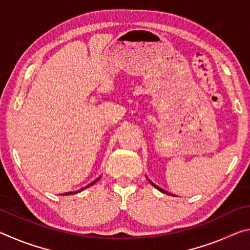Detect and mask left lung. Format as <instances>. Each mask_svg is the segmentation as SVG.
Instances as JSON below:
<instances>
[{"instance_id":"8db88e82","label":"left lung","mask_w":250,"mask_h":250,"mask_svg":"<svg viewBox=\"0 0 250 250\" xmlns=\"http://www.w3.org/2000/svg\"><path fill=\"white\" fill-rule=\"evenodd\" d=\"M147 180H149V179H147ZM149 182H150V183H151L152 185H153V186H154V188H158V189H159V191H161V192H162V193H166V194H167V195H172V194H171V193H168V192H167V191H164V189H163V188H159V186H158V185H155V184L153 183V182H151L150 180H149Z\"/></svg>"}]
</instances>
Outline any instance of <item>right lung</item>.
I'll return each mask as SVG.
<instances>
[{
	"mask_svg": "<svg viewBox=\"0 0 250 250\" xmlns=\"http://www.w3.org/2000/svg\"><path fill=\"white\" fill-rule=\"evenodd\" d=\"M100 177L101 176H99L98 179H96L95 181H92L90 184H88V185H86L84 186V188H80V189H78V191H74V192H67V193H64L62 194V195H73V194H77V193H79V192H82V191H83V189H86V188H89V186H91V185H94V184H96V182H98L99 180H100Z\"/></svg>",
	"mask_w": 250,
	"mask_h": 250,
	"instance_id": "add662e5",
	"label": "right lung"
}]
</instances>
